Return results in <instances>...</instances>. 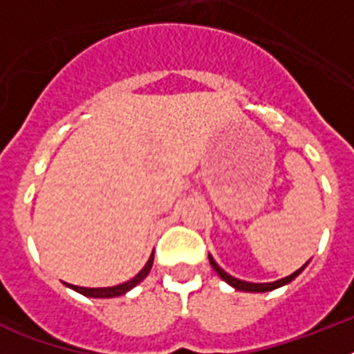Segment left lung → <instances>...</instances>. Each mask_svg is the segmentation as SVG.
Here are the masks:
<instances>
[{
  "label": "left lung",
  "mask_w": 354,
  "mask_h": 354,
  "mask_svg": "<svg viewBox=\"0 0 354 354\" xmlns=\"http://www.w3.org/2000/svg\"><path fill=\"white\" fill-rule=\"evenodd\" d=\"M209 263H211V266H213V270H215L216 274L221 275L222 279L226 281L227 285H232L233 288H236V290H244V292H270V290H275V288H279V286L286 285V283H290L292 279H296L297 275L303 272V268L307 266V264H303L301 268L296 270L294 274H290L288 277H283V279H279V281H274V283H248V281L235 279V277H232L230 274H226V272H224V270H222L221 266L215 263V261H213V257H211V255H209Z\"/></svg>",
  "instance_id": "obj_1"
}]
</instances>
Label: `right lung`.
<instances>
[{
	"mask_svg": "<svg viewBox=\"0 0 354 354\" xmlns=\"http://www.w3.org/2000/svg\"><path fill=\"white\" fill-rule=\"evenodd\" d=\"M152 261H154V253L150 255V259L147 261V264L143 266V270L139 272L136 277H132L130 281H127V283H122V285H118V286H108V288H84V286H73V285H68L71 286L73 290L80 292L82 296H88V297H118V296H122V294H127L130 288H133V286L138 285V283H141V281L149 275L150 268H152Z\"/></svg>",
	"mask_w": 354,
	"mask_h": 354,
	"instance_id": "1",
	"label": "right lung"
}]
</instances>
